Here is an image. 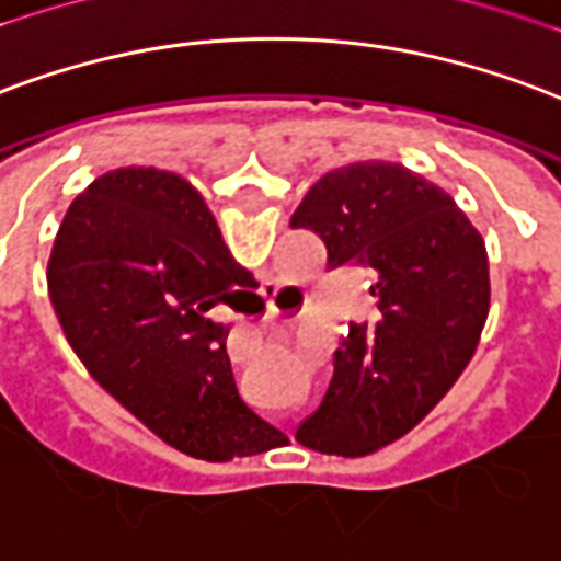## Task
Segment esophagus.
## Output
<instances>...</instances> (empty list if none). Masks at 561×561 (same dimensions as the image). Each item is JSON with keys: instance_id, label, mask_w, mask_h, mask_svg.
I'll use <instances>...</instances> for the list:
<instances>
[{"instance_id": "obj_1", "label": "esophagus", "mask_w": 561, "mask_h": 561, "mask_svg": "<svg viewBox=\"0 0 561 561\" xmlns=\"http://www.w3.org/2000/svg\"><path fill=\"white\" fill-rule=\"evenodd\" d=\"M240 359H243V356H240ZM234 363H238V354H234Z\"/></svg>"}]
</instances>
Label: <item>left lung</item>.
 <instances>
[{"label":"left lung","instance_id":"obj_1","mask_svg":"<svg viewBox=\"0 0 561 561\" xmlns=\"http://www.w3.org/2000/svg\"><path fill=\"white\" fill-rule=\"evenodd\" d=\"M327 247V267L368 270L375 314L347 323L321 408L297 443L359 458L408 434L476 354L491 306L488 249L449 193L398 163L323 175L291 217Z\"/></svg>","mask_w":561,"mask_h":561}]
</instances>
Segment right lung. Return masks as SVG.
Returning <instances> with one entry per match:
<instances>
[{"instance_id": "obj_1", "label": "right lung", "mask_w": 561, "mask_h": 561, "mask_svg": "<svg viewBox=\"0 0 561 561\" xmlns=\"http://www.w3.org/2000/svg\"><path fill=\"white\" fill-rule=\"evenodd\" d=\"M47 285L89 375L169 446L217 463L279 446L240 398L210 312L255 279L184 178L127 165L89 184L61 219Z\"/></svg>"}]
</instances>
